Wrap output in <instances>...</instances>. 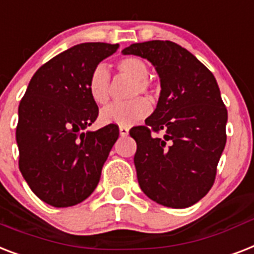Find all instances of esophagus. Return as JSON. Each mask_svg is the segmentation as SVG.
Here are the masks:
<instances>
[{
	"label": "esophagus",
	"mask_w": 254,
	"mask_h": 254,
	"mask_svg": "<svg viewBox=\"0 0 254 254\" xmlns=\"http://www.w3.org/2000/svg\"><path fill=\"white\" fill-rule=\"evenodd\" d=\"M129 134V129L127 127H120V135L121 137H127Z\"/></svg>",
	"instance_id": "esophagus-1"
}]
</instances>
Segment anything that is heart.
Instances as JSON below:
<instances>
[{
    "instance_id": "1",
    "label": "heart",
    "mask_w": 254,
    "mask_h": 254,
    "mask_svg": "<svg viewBox=\"0 0 254 254\" xmlns=\"http://www.w3.org/2000/svg\"><path fill=\"white\" fill-rule=\"evenodd\" d=\"M117 69L120 73L133 79L134 84L129 92V98L132 99L137 97L139 94H143L148 100H152L154 91H152L151 83L147 80L148 66L143 60L138 57H125L117 61ZM87 88L88 94L95 103L106 104L108 102L109 73L106 65L100 64L94 67L88 77ZM145 99L138 98L127 103L109 104L100 112V116H99L100 123L104 125L131 127L137 121L145 119L150 112V104Z\"/></svg>"
}]
</instances>
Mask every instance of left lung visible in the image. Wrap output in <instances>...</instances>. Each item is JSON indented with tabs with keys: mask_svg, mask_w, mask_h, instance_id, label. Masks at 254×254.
Wrapping results in <instances>:
<instances>
[{
	"mask_svg": "<svg viewBox=\"0 0 254 254\" xmlns=\"http://www.w3.org/2000/svg\"><path fill=\"white\" fill-rule=\"evenodd\" d=\"M123 55L150 61L162 87L145 127L129 131L137 142L134 164L139 187L148 198L167 207L194 205L213 187L227 139V109L215 77L174 41L135 43ZM151 131H163V137Z\"/></svg>",
	"mask_w": 254,
	"mask_h": 254,
	"instance_id": "8db88e82",
	"label": "left lung"
}]
</instances>
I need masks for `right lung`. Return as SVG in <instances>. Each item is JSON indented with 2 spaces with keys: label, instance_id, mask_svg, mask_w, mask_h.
I'll list each match as a JSON object with an SVG mask.
<instances>
[{
  "label": "right lung",
  "instance_id": "1",
  "mask_svg": "<svg viewBox=\"0 0 254 254\" xmlns=\"http://www.w3.org/2000/svg\"><path fill=\"white\" fill-rule=\"evenodd\" d=\"M119 44L82 43L44 64L31 78L18 108L16 145L22 176L41 201L69 207L98 187L119 127L86 130L99 108L87 80Z\"/></svg>",
  "mask_w": 254,
  "mask_h": 254
}]
</instances>
